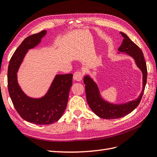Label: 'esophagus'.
<instances>
[{
    "mask_svg": "<svg viewBox=\"0 0 157 157\" xmlns=\"http://www.w3.org/2000/svg\"><path fill=\"white\" fill-rule=\"evenodd\" d=\"M83 77V73L81 71H76L73 75V79L77 81H80L82 80Z\"/></svg>",
    "mask_w": 157,
    "mask_h": 157,
    "instance_id": "1",
    "label": "esophagus"
}]
</instances>
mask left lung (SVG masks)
Segmentation results:
<instances>
[{
	"mask_svg": "<svg viewBox=\"0 0 157 157\" xmlns=\"http://www.w3.org/2000/svg\"><path fill=\"white\" fill-rule=\"evenodd\" d=\"M120 33L124 39L118 49V54H120V52L126 54L134 59L137 67L141 71L143 75V89L139 97L135 100L122 104H115L105 100L101 97L96 82L88 75H85L83 80L89 107L96 115L104 119L121 118L134 111L141 101L147 82V70L143 52L125 33L122 32Z\"/></svg>",
	"mask_w": 157,
	"mask_h": 157,
	"instance_id": "obj_1",
	"label": "left lung"
}]
</instances>
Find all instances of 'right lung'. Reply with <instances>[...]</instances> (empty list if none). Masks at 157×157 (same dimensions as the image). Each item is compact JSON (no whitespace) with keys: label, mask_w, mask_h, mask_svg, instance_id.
<instances>
[{"label":"right lung","mask_w":157,"mask_h":157,"mask_svg":"<svg viewBox=\"0 0 157 157\" xmlns=\"http://www.w3.org/2000/svg\"><path fill=\"white\" fill-rule=\"evenodd\" d=\"M46 34L44 30L27 37L13 53L8 69V89L16 110L27 122L41 125L51 124L61 117L73 85V74L56 75L46 94L39 98L28 96L19 85L17 73L26 54Z\"/></svg>","instance_id":"1"}]
</instances>
